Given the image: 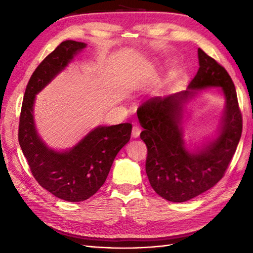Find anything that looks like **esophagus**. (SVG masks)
I'll list each match as a JSON object with an SVG mask.
<instances>
[{
    "label": "esophagus",
    "instance_id": "esophagus-1",
    "mask_svg": "<svg viewBox=\"0 0 253 253\" xmlns=\"http://www.w3.org/2000/svg\"><path fill=\"white\" fill-rule=\"evenodd\" d=\"M139 133H141V128H139V126L135 125V126H133L132 136H133V137H138V136H139Z\"/></svg>",
    "mask_w": 253,
    "mask_h": 253
}]
</instances>
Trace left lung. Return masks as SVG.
<instances>
[{
    "mask_svg": "<svg viewBox=\"0 0 253 253\" xmlns=\"http://www.w3.org/2000/svg\"><path fill=\"white\" fill-rule=\"evenodd\" d=\"M199 69L186 89L151 97L137 109L147 146L146 173L155 192L172 203H184L207 192L224 176L243 132V117L232 78L223 66L198 48ZM220 87L227 100L218 137L190 154L180 126L182 105L201 89Z\"/></svg>",
    "mask_w": 253,
    "mask_h": 253,
    "instance_id": "left-lung-1",
    "label": "left lung"
}]
</instances>
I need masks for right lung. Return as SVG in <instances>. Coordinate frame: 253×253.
<instances>
[{
    "instance_id": "add662e5",
    "label": "right lung",
    "mask_w": 253,
    "mask_h": 253,
    "mask_svg": "<svg viewBox=\"0 0 253 253\" xmlns=\"http://www.w3.org/2000/svg\"><path fill=\"white\" fill-rule=\"evenodd\" d=\"M85 43L61 42L37 67L22 100L18 142L33 177L47 192L70 203L86 200L103 186L117 154L131 137V123L99 126L71 149L48 148L38 135L33 119L36 95L63 71Z\"/></svg>"
}]
</instances>
